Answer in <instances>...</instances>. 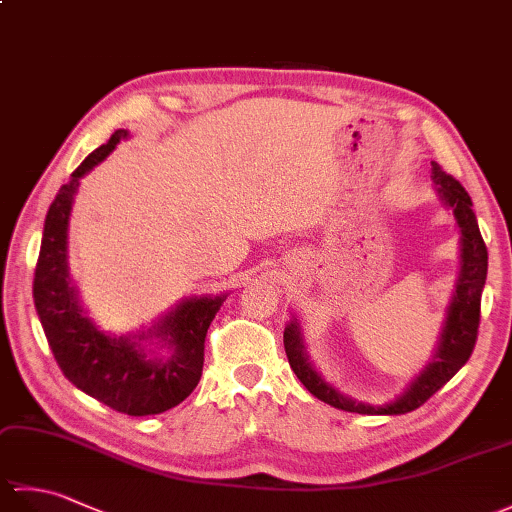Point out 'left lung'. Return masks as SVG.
<instances>
[{"label":"left lung","instance_id":"8db88e82","mask_svg":"<svg viewBox=\"0 0 512 512\" xmlns=\"http://www.w3.org/2000/svg\"><path fill=\"white\" fill-rule=\"evenodd\" d=\"M431 178L436 182V189L442 202L449 206L455 220H458L462 233V268L436 356H433V361L424 367V372L416 376V380L409 385L405 394L396 398L394 402H387V405H369V402H358L350 396L341 394L339 389L325 383L317 369L310 365L306 352H303V339L297 321L288 323V328L284 330V347L292 372L297 374L303 387H306L314 398L328 402V405L336 409L365 413V416H398V413L418 409L436 394L442 385H447L473 354L477 328H480V303L482 290L486 284L488 250L482 239L480 226H477L475 220L471 195L466 193L462 184L453 176H449L438 162H431Z\"/></svg>","mask_w":512,"mask_h":512}]
</instances>
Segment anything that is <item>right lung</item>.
Returning a JSON list of instances; mask_svg holds the SVG:
<instances>
[{"mask_svg": "<svg viewBox=\"0 0 512 512\" xmlns=\"http://www.w3.org/2000/svg\"><path fill=\"white\" fill-rule=\"evenodd\" d=\"M127 138L116 129L94 149L59 189L43 224L32 297L54 361L74 387L127 416H154L180 405L198 387L204 365V339L222 297L182 301L154 328L132 336H110L85 317L68 275V220L76 187L85 173L112 154ZM158 338L170 347L167 359L147 357L140 340Z\"/></svg>", "mask_w": 512, "mask_h": 512, "instance_id": "obj_1", "label": "right lung"}]
</instances>
